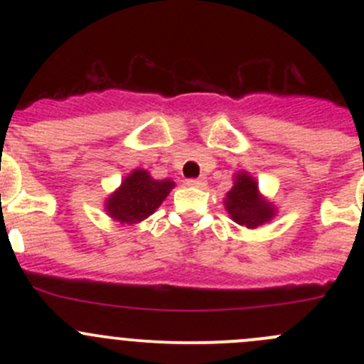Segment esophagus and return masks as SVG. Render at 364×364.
I'll return each mask as SVG.
<instances>
[{
	"label": "esophagus",
	"instance_id": "esophagus-1",
	"mask_svg": "<svg viewBox=\"0 0 364 364\" xmlns=\"http://www.w3.org/2000/svg\"><path fill=\"white\" fill-rule=\"evenodd\" d=\"M186 185H188V186H196V188H204V186H205V179L204 178L186 179Z\"/></svg>",
	"mask_w": 364,
	"mask_h": 364
}]
</instances>
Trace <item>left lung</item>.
<instances>
[{
    "label": "left lung",
    "instance_id": "8db88e82",
    "mask_svg": "<svg viewBox=\"0 0 364 364\" xmlns=\"http://www.w3.org/2000/svg\"><path fill=\"white\" fill-rule=\"evenodd\" d=\"M225 205L234 222L247 225L248 229H255L269 222L274 215L271 204L259 197L257 183L247 174H237L234 188L227 193Z\"/></svg>",
    "mask_w": 364,
    "mask_h": 364
}]
</instances>
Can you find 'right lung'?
<instances>
[{"label":"right lung","mask_w":364,"mask_h":364,"mask_svg":"<svg viewBox=\"0 0 364 364\" xmlns=\"http://www.w3.org/2000/svg\"><path fill=\"white\" fill-rule=\"evenodd\" d=\"M171 179L156 181L142 168L132 172L114 196L109 197L105 209L121 223H137L148 218L164 203L172 190Z\"/></svg>","instance_id":"1"}]
</instances>
